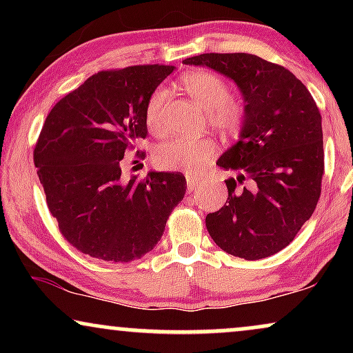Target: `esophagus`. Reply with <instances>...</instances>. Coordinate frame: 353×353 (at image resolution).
Returning <instances> with one entry per match:
<instances>
[{"mask_svg": "<svg viewBox=\"0 0 353 353\" xmlns=\"http://www.w3.org/2000/svg\"><path fill=\"white\" fill-rule=\"evenodd\" d=\"M202 178L199 175H192V173H188L186 175V183H188V191H192L194 188L199 185Z\"/></svg>", "mask_w": 353, "mask_h": 353, "instance_id": "esophagus-1", "label": "esophagus"}]
</instances>
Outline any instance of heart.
Returning a JSON list of instances; mask_svg holds the SVG:
<instances>
[{"label":"heart","mask_w":353,"mask_h":353,"mask_svg":"<svg viewBox=\"0 0 353 353\" xmlns=\"http://www.w3.org/2000/svg\"><path fill=\"white\" fill-rule=\"evenodd\" d=\"M180 85L202 109L212 127L220 132H236L244 122L245 105L239 98L228 94V85L220 75L210 70H196L183 75ZM165 90L157 88L146 104V123L156 134L165 133L163 122ZM216 143L210 137L172 138L159 144L154 151V162L163 170L197 172L216 154Z\"/></svg>","instance_id":"b5f03b06"}]
</instances>
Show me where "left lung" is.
Returning <instances> with one entry per match:
<instances>
[{
	"instance_id": "1",
	"label": "left lung",
	"mask_w": 353,
	"mask_h": 353,
	"mask_svg": "<svg viewBox=\"0 0 353 353\" xmlns=\"http://www.w3.org/2000/svg\"><path fill=\"white\" fill-rule=\"evenodd\" d=\"M183 62L230 77L245 103L239 141L216 162L238 176L225 181L228 199L205 216L207 231L234 257H270L292 243L320 199L325 151L315 99L286 67L254 54L209 52ZM245 179L250 188L239 186Z\"/></svg>"
}]
</instances>
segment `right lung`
<instances>
[{
    "instance_id": "obj_1",
    "label": "right lung",
    "mask_w": 353,
    "mask_h": 353,
    "mask_svg": "<svg viewBox=\"0 0 353 353\" xmlns=\"http://www.w3.org/2000/svg\"><path fill=\"white\" fill-rule=\"evenodd\" d=\"M173 69L101 70L57 101L43 123L33 162L61 234L81 254L120 263L141 259L185 197L180 172L122 178L125 152L148 137V101Z\"/></svg>"
}]
</instances>
